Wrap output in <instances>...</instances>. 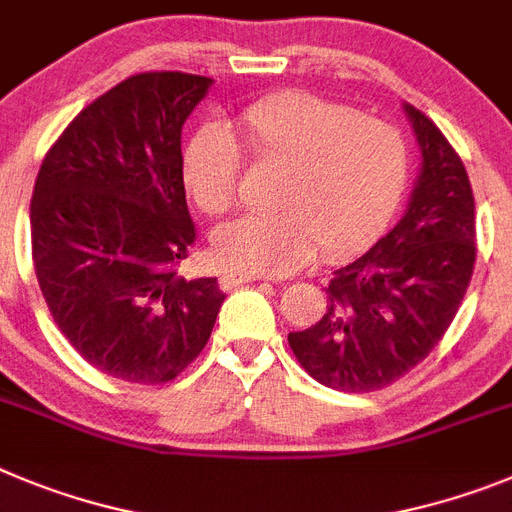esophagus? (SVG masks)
<instances>
[{
    "label": "esophagus",
    "instance_id": "1",
    "mask_svg": "<svg viewBox=\"0 0 512 512\" xmlns=\"http://www.w3.org/2000/svg\"><path fill=\"white\" fill-rule=\"evenodd\" d=\"M262 275H255V273H239V270H229V273L221 275V288L224 291H231V288L242 286V283H252V281H260Z\"/></svg>",
    "mask_w": 512,
    "mask_h": 512
}]
</instances>
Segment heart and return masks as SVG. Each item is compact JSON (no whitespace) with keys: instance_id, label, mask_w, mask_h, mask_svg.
<instances>
[{"instance_id":"heart-1","label":"heart","mask_w":512,"mask_h":512,"mask_svg":"<svg viewBox=\"0 0 512 512\" xmlns=\"http://www.w3.org/2000/svg\"><path fill=\"white\" fill-rule=\"evenodd\" d=\"M252 159L283 170L273 213H247L213 231L216 260L229 270L283 275L322 247L332 260L363 250L397 213L407 185V144L394 126L311 92H281L237 115ZM242 151L219 123L182 149V182L195 206H234Z\"/></svg>"}]
</instances>
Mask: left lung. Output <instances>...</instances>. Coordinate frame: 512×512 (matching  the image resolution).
Returning <instances> with one entry per match:
<instances>
[{"label":"left lung","mask_w":512,"mask_h":512,"mask_svg":"<svg viewBox=\"0 0 512 512\" xmlns=\"http://www.w3.org/2000/svg\"><path fill=\"white\" fill-rule=\"evenodd\" d=\"M420 172L397 226L335 270L330 304L288 345L311 379L340 391L397 381L438 345L474 273V195L464 162L430 118L402 105Z\"/></svg>","instance_id":"left-lung-1"}]
</instances>
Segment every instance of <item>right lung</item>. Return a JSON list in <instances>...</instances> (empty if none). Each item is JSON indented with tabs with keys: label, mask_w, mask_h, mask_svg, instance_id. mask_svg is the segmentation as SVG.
I'll list each match as a JSON object with an SVG mask.
<instances>
[{
	"label": "right lung",
	"mask_w": 512,
	"mask_h": 512,
	"mask_svg": "<svg viewBox=\"0 0 512 512\" xmlns=\"http://www.w3.org/2000/svg\"><path fill=\"white\" fill-rule=\"evenodd\" d=\"M213 79L146 71L115 84L51 146L30 201L33 265L71 348L113 379L164 384L193 363L224 304L182 278L195 242L182 126Z\"/></svg>",
	"instance_id": "add662e5"
}]
</instances>
